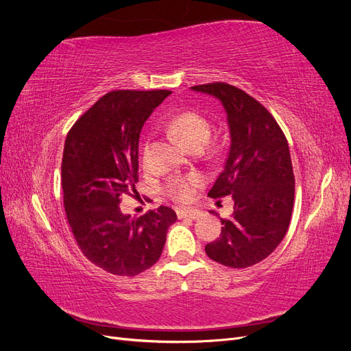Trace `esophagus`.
<instances>
[{
	"mask_svg": "<svg viewBox=\"0 0 351 351\" xmlns=\"http://www.w3.org/2000/svg\"><path fill=\"white\" fill-rule=\"evenodd\" d=\"M177 217L182 218H189V219H196L200 217V210L197 209H177Z\"/></svg>",
	"mask_w": 351,
	"mask_h": 351,
	"instance_id": "1",
	"label": "esophagus"
}]
</instances>
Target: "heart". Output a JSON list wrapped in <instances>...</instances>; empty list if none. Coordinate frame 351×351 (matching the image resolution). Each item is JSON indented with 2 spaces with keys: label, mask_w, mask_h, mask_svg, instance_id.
<instances>
[{
  "label": "heart",
  "mask_w": 351,
  "mask_h": 351,
  "mask_svg": "<svg viewBox=\"0 0 351 351\" xmlns=\"http://www.w3.org/2000/svg\"><path fill=\"white\" fill-rule=\"evenodd\" d=\"M168 127L187 147L206 145L212 132L208 119L196 111H182L173 115L168 121ZM200 182L202 180L197 176L174 177L167 183V192L174 199L186 202L193 196V187Z\"/></svg>",
  "instance_id": "heart-1"
}]
</instances>
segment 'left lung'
<instances>
[{
	"instance_id": "left-lung-1",
	"label": "left lung",
	"mask_w": 351,
	"mask_h": 351,
	"mask_svg": "<svg viewBox=\"0 0 351 351\" xmlns=\"http://www.w3.org/2000/svg\"><path fill=\"white\" fill-rule=\"evenodd\" d=\"M192 90L222 104L230 130L226 165L208 196L231 195L234 210L221 218V234L205 252L226 267L249 268L277 249L290 226L294 174L289 143L268 110L244 90L222 82Z\"/></svg>"
}]
</instances>
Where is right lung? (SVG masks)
Listing matches in <instances>:
<instances>
[{
	"instance_id": "obj_1",
	"label": "right lung",
	"mask_w": 351,
	"mask_h": 351,
	"mask_svg": "<svg viewBox=\"0 0 351 351\" xmlns=\"http://www.w3.org/2000/svg\"><path fill=\"white\" fill-rule=\"evenodd\" d=\"M169 90H112L70 129L61 164L69 224L80 250L114 275L133 277L159 259L176 212L159 206L125 215L120 196L134 192L139 137L145 121Z\"/></svg>"
}]
</instances>
